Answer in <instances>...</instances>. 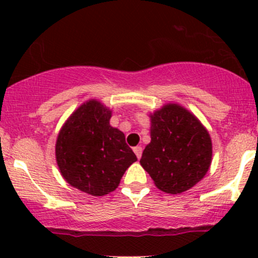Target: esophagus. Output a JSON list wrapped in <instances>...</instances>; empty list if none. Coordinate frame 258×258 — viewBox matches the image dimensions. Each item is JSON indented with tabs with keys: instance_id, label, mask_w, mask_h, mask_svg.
I'll list each match as a JSON object with an SVG mask.
<instances>
[{
	"instance_id": "esophagus-1",
	"label": "esophagus",
	"mask_w": 258,
	"mask_h": 258,
	"mask_svg": "<svg viewBox=\"0 0 258 258\" xmlns=\"http://www.w3.org/2000/svg\"><path fill=\"white\" fill-rule=\"evenodd\" d=\"M134 152L136 153V156H137V158H141V156H142V147L141 146H136V147L134 148Z\"/></svg>"
}]
</instances>
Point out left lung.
Here are the masks:
<instances>
[{
	"label": "left lung",
	"mask_w": 258,
	"mask_h": 258,
	"mask_svg": "<svg viewBox=\"0 0 258 258\" xmlns=\"http://www.w3.org/2000/svg\"><path fill=\"white\" fill-rule=\"evenodd\" d=\"M151 142L140 160L156 187L179 195L192 188L210 170L212 141L206 127L178 103L150 113Z\"/></svg>",
	"instance_id": "1"
}]
</instances>
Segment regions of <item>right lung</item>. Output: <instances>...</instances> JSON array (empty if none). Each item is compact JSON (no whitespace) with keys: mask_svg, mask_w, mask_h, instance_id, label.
<instances>
[{"mask_svg":"<svg viewBox=\"0 0 258 258\" xmlns=\"http://www.w3.org/2000/svg\"><path fill=\"white\" fill-rule=\"evenodd\" d=\"M111 116L112 111L100 101L88 100L72 112L57 136L56 161L62 177L91 196L114 191L137 161L123 132L110 124Z\"/></svg>","mask_w":258,"mask_h":258,"instance_id":"add662e5","label":"right lung"}]
</instances>
